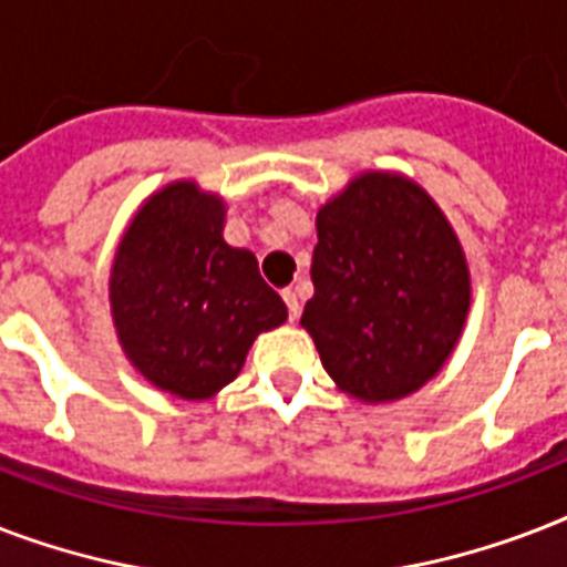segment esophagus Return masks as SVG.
Listing matches in <instances>:
<instances>
[{"label": "esophagus", "mask_w": 567, "mask_h": 567, "mask_svg": "<svg viewBox=\"0 0 567 567\" xmlns=\"http://www.w3.org/2000/svg\"><path fill=\"white\" fill-rule=\"evenodd\" d=\"M282 300H285V306H288V318L291 320L300 318V300H297V293H293L291 288H285Z\"/></svg>", "instance_id": "34e87169"}]
</instances>
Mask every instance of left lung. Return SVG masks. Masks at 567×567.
I'll list each match as a JSON object with an SVG mask.
<instances>
[{
	"instance_id": "8db88e82",
	"label": "left lung",
	"mask_w": 567,
	"mask_h": 567,
	"mask_svg": "<svg viewBox=\"0 0 567 567\" xmlns=\"http://www.w3.org/2000/svg\"><path fill=\"white\" fill-rule=\"evenodd\" d=\"M311 282L300 323L336 385L364 403L430 382L471 309L456 231L400 173H362L320 208Z\"/></svg>"
}]
</instances>
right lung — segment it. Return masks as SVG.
<instances>
[{
    "instance_id": "obj_1",
    "label": "right lung",
    "mask_w": 567,
    "mask_h": 567,
    "mask_svg": "<svg viewBox=\"0 0 567 567\" xmlns=\"http://www.w3.org/2000/svg\"><path fill=\"white\" fill-rule=\"evenodd\" d=\"M223 220L220 196L173 182L141 205L111 267L123 353L182 400H208L229 385L258 332L288 318L256 256L223 240Z\"/></svg>"
}]
</instances>
